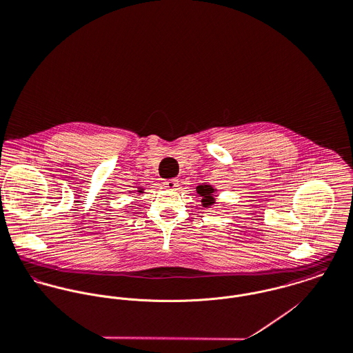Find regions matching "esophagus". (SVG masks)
Segmentation results:
<instances>
[{
  "mask_svg": "<svg viewBox=\"0 0 353 353\" xmlns=\"http://www.w3.org/2000/svg\"><path fill=\"white\" fill-rule=\"evenodd\" d=\"M163 186L168 190H175L179 188V181L176 178H172V179H167L163 182Z\"/></svg>",
  "mask_w": 353,
  "mask_h": 353,
  "instance_id": "obj_1",
  "label": "esophagus"
}]
</instances>
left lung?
Returning <instances> with one entry per match:
<instances>
[{"label":"left lung","mask_w":353,"mask_h":353,"mask_svg":"<svg viewBox=\"0 0 353 353\" xmlns=\"http://www.w3.org/2000/svg\"><path fill=\"white\" fill-rule=\"evenodd\" d=\"M216 189L212 185H206L202 183L200 186H197V193L201 196V203L203 208H210L212 205H214L216 199H214V193Z\"/></svg>","instance_id":"1"}]
</instances>
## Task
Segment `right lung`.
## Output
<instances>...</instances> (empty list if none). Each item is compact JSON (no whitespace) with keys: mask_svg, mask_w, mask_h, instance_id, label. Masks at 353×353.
<instances>
[{"mask_svg":"<svg viewBox=\"0 0 353 353\" xmlns=\"http://www.w3.org/2000/svg\"><path fill=\"white\" fill-rule=\"evenodd\" d=\"M137 192H139V193H143V192H144V189H140V188H139V190H137Z\"/></svg>","mask_w":353,"mask_h":353,"instance_id":"add662e5","label":"right lung"}]
</instances>
